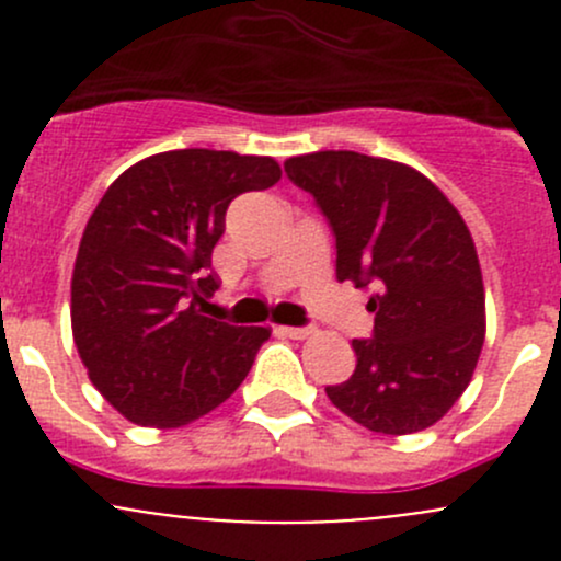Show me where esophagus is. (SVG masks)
Returning <instances> with one entry per match:
<instances>
[{"label":"esophagus","mask_w":561,"mask_h":561,"mask_svg":"<svg viewBox=\"0 0 561 561\" xmlns=\"http://www.w3.org/2000/svg\"><path fill=\"white\" fill-rule=\"evenodd\" d=\"M282 336L287 339H309L314 333V328H298V325H282L279 328Z\"/></svg>","instance_id":"obj_1"}]
</instances>
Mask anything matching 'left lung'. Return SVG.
I'll return each mask as SVG.
<instances>
[{
    "label": "left lung",
    "instance_id": "obj_1",
    "mask_svg": "<svg viewBox=\"0 0 561 561\" xmlns=\"http://www.w3.org/2000/svg\"><path fill=\"white\" fill-rule=\"evenodd\" d=\"M285 173L336 236V279L375 285V339H353L333 407L377 434L434 426L472 380L485 339L478 249L454 203L415 168L358 151L290 157Z\"/></svg>",
    "mask_w": 561,
    "mask_h": 561
}]
</instances>
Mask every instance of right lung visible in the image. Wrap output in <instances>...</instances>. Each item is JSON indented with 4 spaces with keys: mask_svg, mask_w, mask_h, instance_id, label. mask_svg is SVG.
<instances>
[{
    "mask_svg": "<svg viewBox=\"0 0 561 561\" xmlns=\"http://www.w3.org/2000/svg\"><path fill=\"white\" fill-rule=\"evenodd\" d=\"M282 179L274 157L175 149L105 190L78 247L72 342L92 386L138 426L179 428L244 382L268 328L206 317L211 252L241 192Z\"/></svg>",
    "mask_w": 561,
    "mask_h": 561,
    "instance_id": "obj_1",
    "label": "right lung"
}]
</instances>
